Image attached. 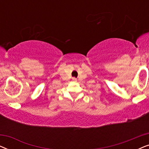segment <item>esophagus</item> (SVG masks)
Wrapping results in <instances>:
<instances>
[{
  "mask_svg": "<svg viewBox=\"0 0 149 149\" xmlns=\"http://www.w3.org/2000/svg\"><path fill=\"white\" fill-rule=\"evenodd\" d=\"M72 79H73V80H74V81H77V79H76V78H72Z\"/></svg>",
  "mask_w": 149,
  "mask_h": 149,
  "instance_id": "34e87169",
  "label": "esophagus"
}]
</instances>
